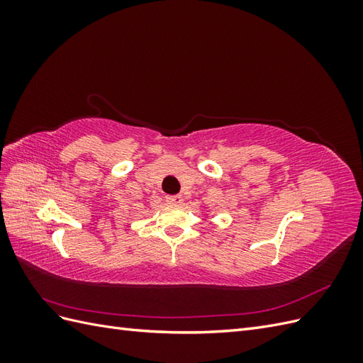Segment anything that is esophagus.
<instances>
[{
	"label": "esophagus",
	"mask_w": 363,
	"mask_h": 363,
	"mask_svg": "<svg viewBox=\"0 0 363 363\" xmlns=\"http://www.w3.org/2000/svg\"><path fill=\"white\" fill-rule=\"evenodd\" d=\"M167 201L174 206H180V204H183V196L182 195H168Z\"/></svg>",
	"instance_id": "34e87169"
}]
</instances>
